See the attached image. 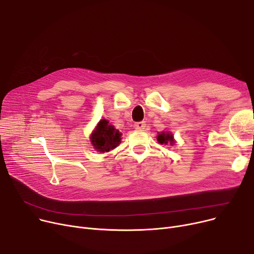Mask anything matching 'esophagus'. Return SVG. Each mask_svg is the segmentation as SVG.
Instances as JSON below:
<instances>
[{
    "label": "esophagus",
    "mask_w": 254,
    "mask_h": 254,
    "mask_svg": "<svg viewBox=\"0 0 254 254\" xmlns=\"http://www.w3.org/2000/svg\"><path fill=\"white\" fill-rule=\"evenodd\" d=\"M145 123L144 122H139V123H136L135 125H134V127L136 128V129H144L145 128Z\"/></svg>",
    "instance_id": "esophagus-1"
}]
</instances>
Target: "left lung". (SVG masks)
<instances>
[{"label":"left lung","instance_id":"8db88e82","mask_svg":"<svg viewBox=\"0 0 254 254\" xmlns=\"http://www.w3.org/2000/svg\"><path fill=\"white\" fill-rule=\"evenodd\" d=\"M157 141L161 144H167L170 143L172 145V143H174V140H173V135H171L170 132H162L157 136Z\"/></svg>","mask_w":254,"mask_h":254}]
</instances>
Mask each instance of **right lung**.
<instances>
[{
  "label": "right lung",
  "instance_id": "add662e5",
  "mask_svg": "<svg viewBox=\"0 0 254 254\" xmlns=\"http://www.w3.org/2000/svg\"><path fill=\"white\" fill-rule=\"evenodd\" d=\"M123 134L106 119L101 120L96 130L90 136L91 144L100 152H108L122 142Z\"/></svg>",
  "mask_w": 254,
  "mask_h": 254
}]
</instances>
